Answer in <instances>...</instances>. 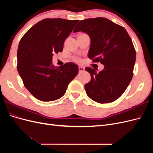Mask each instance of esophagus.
Here are the masks:
<instances>
[{
    "instance_id": "obj_1",
    "label": "esophagus",
    "mask_w": 153,
    "mask_h": 153,
    "mask_svg": "<svg viewBox=\"0 0 153 153\" xmlns=\"http://www.w3.org/2000/svg\"><path fill=\"white\" fill-rule=\"evenodd\" d=\"M78 70H79L80 73L83 72V71H84L85 68L84 67H82V66H79V67H78Z\"/></svg>"
}]
</instances>
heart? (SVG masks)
<instances>
[{
	"label": "heart",
	"instance_id": "obj_1",
	"mask_svg": "<svg viewBox=\"0 0 153 153\" xmlns=\"http://www.w3.org/2000/svg\"><path fill=\"white\" fill-rule=\"evenodd\" d=\"M75 61H76V62H79V61H80V59L79 58H78V57H75Z\"/></svg>",
	"mask_w": 153,
	"mask_h": 153
}]
</instances>
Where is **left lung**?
Instances as JSON below:
<instances>
[{
  "instance_id": "obj_1",
  "label": "left lung",
  "mask_w": 153,
  "mask_h": 153,
  "mask_svg": "<svg viewBox=\"0 0 153 153\" xmlns=\"http://www.w3.org/2000/svg\"><path fill=\"white\" fill-rule=\"evenodd\" d=\"M82 31L89 36L88 57L104 65L97 73L87 67L91 81L85 84L87 95L100 103L117 100L126 89L133 75L136 52L126 30L105 18L81 20L73 32Z\"/></svg>"
}]
</instances>
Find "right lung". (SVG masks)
<instances>
[{"label":"right lung","instance_id":"1","mask_svg":"<svg viewBox=\"0 0 153 153\" xmlns=\"http://www.w3.org/2000/svg\"><path fill=\"white\" fill-rule=\"evenodd\" d=\"M78 20L47 18L37 23L21 39L17 52V70L25 87L36 98L52 101L65 94L78 67L67 62L57 68L53 53L61 52L64 41Z\"/></svg>","mask_w":153,"mask_h":153}]
</instances>
